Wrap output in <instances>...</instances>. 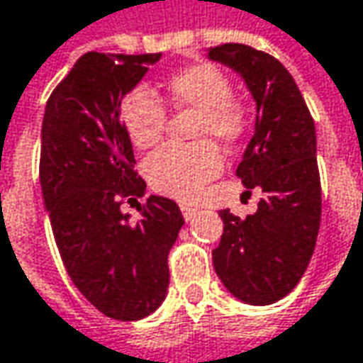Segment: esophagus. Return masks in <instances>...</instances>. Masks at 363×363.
<instances>
[{
  "instance_id": "34e87169",
  "label": "esophagus",
  "mask_w": 363,
  "mask_h": 363,
  "mask_svg": "<svg viewBox=\"0 0 363 363\" xmlns=\"http://www.w3.org/2000/svg\"><path fill=\"white\" fill-rule=\"evenodd\" d=\"M196 213H198V208H196V206H192V204H182V215H184V219L186 220L194 219Z\"/></svg>"
}]
</instances>
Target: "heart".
I'll use <instances>...</instances> for the list:
<instances>
[{"mask_svg":"<svg viewBox=\"0 0 363 363\" xmlns=\"http://www.w3.org/2000/svg\"><path fill=\"white\" fill-rule=\"evenodd\" d=\"M165 96L173 109L198 111L194 140L190 146L167 144L144 161L148 186L159 194L190 200L198 190L215 179L223 169V146H238L246 138L250 116L244 103L233 99V84L217 65L198 62L171 72ZM119 121L136 148H150L167 128L165 103L146 86H134L119 101Z\"/></svg>","mask_w":363,"mask_h":363,"instance_id":"obj_1","label":"heart"}]
</instances>
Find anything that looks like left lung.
I'll list each match as a JSON object with an SVG mask.
<instances>
[{"label":"left lung","instance_id":"obj_1","mask_svg":"<svg viewBox=\"0 0 363 363\" xmlns=\"http://www.w3.org/2000/svg\"><path fill=\"white\" fill-rule=\"evenodd\" d=\"M208 57L240 72L256 101L254 136L235 175L246 194H264L244 220L220 211L225 225L213 264L235 298L267 306L298 285L316 246L323 190L314 119L291 74L269 53L225 43L208 49Z\"/></svg>","mask_w":363,"mask_h":363}]
</instances>
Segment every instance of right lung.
I'll return each mask as SVG.
<instances>
[{"mask_svg": "<svg viewBox=\"0 0 363 363\" xmlns=\"http://www.w3.org/2000/svg\"><path fill=\"white\" fill-rule=\"evenodd\" d=\"M161 53H84L51 92L40 130L39 179L53 238L78 291L113 320L155 312L169 287L167 256L184 225L163 196L138 202L128 223L123 200L144 196L119 101Z\"/></svg>", "mask_w": 363, "mask_h": 363, "instance_id": "add662e5", "label": "right lung"}]
</instances>
